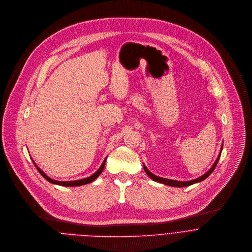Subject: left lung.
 I'll return each instance as SVG.
<instances>
[{"instance_id": "8db88e82", "label": "left lung", "mask_w": 252, "mask_h": 252, "mask_svg": "<svg viewBox=\"0 0 252 252\" xmlns=\"http://www.w3.org/2000/svg\"><path fill=\"white\" fill-rule=\"evenodd\" d=\"M222 149H223V146H222V148H221V152H222ZM221 152H220V155L218 156V158H217V159H216V161L214 162V164H213V166L209 169V171H207L204 175H202L201 177H199V178H197V179H194V180H191V181H187V182H181V181H175V180H169V179H165V178H161V177H158V176H156V175H154L152 172H150V170L148 169V168L146 167V165H144V169H145V171H146V173L148 174V176L151 178V179H153L154 181H157V182H158V183H162V184H164V185H168V186H171V187H179V188H183V187H188V186H190V185H192V184H195V183H198V182H201V181H203V180H205L213 171H214V169L216 167V165H217V163H218V160H219V158H220V156H221Z\"/></svg>"}]
</instances>
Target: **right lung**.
Returning a JSON list of instances; mask_svg holds the SVG:
<instances>
[{
	"mask_svg": "<svg viewBox=\"0 0 252 252\" xmlns=\"http://www.w3.org/2000/svg\"><path fill=\"white\" fill-rule=\"evenodd\" d=\"M105 161H106V158H105V159L103 160V162H102V164H101V166L98 168V170L95 172V173H94L92 176H90V177H88V178H85V179H82V180H77V181H68V182H62V181H56V180H53V179H51L50 177H48L41 169L39 167H37V165L35 164V166L37 167V170L39 171V173L47 180V181H49L50 183H52V184H56V185H60V186H63V187H77V186H82V185H86V184H89V183H92L93 181H94L99 175H100V173L102 172V170H103V167H104V165H105Z\"/></svg>",
	"mask_w": 252,
	"mask_h": 252,
	"instance_id": "add662e5",
	"label": "right lung"
}]
</instances>
